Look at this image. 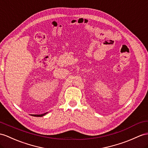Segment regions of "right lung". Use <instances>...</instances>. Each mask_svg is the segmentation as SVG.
Returning <instances> with one entry per match:
<instances>
[{"mask_svg": "<svg viewBox=\"0 0 148 148\" xmlns=\"http://www.w3.org/2000/svg\"><path fill=\"white\" fill-rule=\"evenodd\" d=\"M46 113H45V114H39V115H32L33 116H35V117H42L43 116H45V115L46 114Z\"/></svg>", "mask_w": 148, "mask_h": 148, "instance_id": "right-lung-1", "label": "right lung"}]
</instances>
